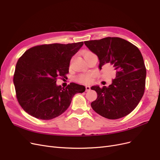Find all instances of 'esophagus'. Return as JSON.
Masks as SVG:
<instances>
[{
  "mask_svg": "<svg viewBox=\"0 0 160 160\" xmlns=\"http://www.w3.org/2000/svg\"><path fill=\"white\" fill-rule=\"evenodd\" d=\"M85 89H86V91H89L90 90V86H89V85H86L85 86Z\"/></svg>",
  "mask_w": 160,
  "mask_h": 160,
  "instance_id": "obj_1",
  "label": "esophagus"
}]
</instances>
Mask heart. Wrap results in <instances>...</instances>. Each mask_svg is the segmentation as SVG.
<instances>
[{
	"label": "heart",
	"mask_w": 160,
	"mask_h": 160,
	"mask_svg": "<svg viewBox=\"0 0 160 160\" xmlns=\"http://www.w3.org/2000/svg\"><path fill=\"white\" fill-rule=\"evenodd\" d=\"M94 54L93 52H92L91 51H88L85 52L84 56L86 55H93ZM91 74H81L79 75L78 77H77V81L80 82V83H89V82L91 81Z\"/></svg>",
	"instance_id": "heart-1"
}]
</instances>
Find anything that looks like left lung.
<instances>
[{"instance_id": "8db88e82", "label": "left lung", "mask_w": 160, "mask_h": 160, "mask_svg": "<svg viewBox=\"0 0 160 160\" xmlns=\"http://www.w3.org/2000/svg\"><path fill=\"white\" fill-rule=\"evenodd\" d=\"M99 58V69L111 65L115 78L109 87L92 86L98 98L91 103L97 113L109 119L129 114L142 98L146 86V69L141 52L130 42L119 37H106L84 42Z\"/></svg>"}]
</instances>
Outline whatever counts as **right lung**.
Instances as JSON below:
<instances>
[{
	"mask_svg": "<svg viewBox=\"0 0 160 160\" xmlns=\"http://www.w3.org/2000/svg\"><path fill=\"white\" fill-rule=\"evenodd\" d=\"M83 45V42L38 45L19 58L13 83L24 111L37 119H52L65 112L76 93H83V85L71 83L63 88L56 84L57 77L68 73L72 57Z\"/></svg>",
	"mask_w": 160,
	"mask_h": 160,
	"instance_id": "right-lung-1",
	"label": "right lung"
}]
</instances>
